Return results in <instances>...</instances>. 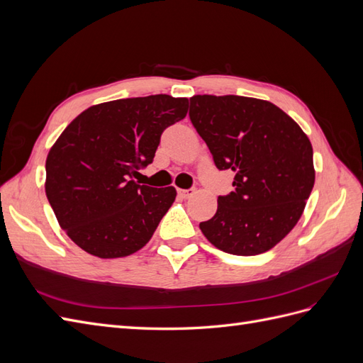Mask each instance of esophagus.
<instances>
[{
	"instance_id": "esophagus-1",
	"label": "esophagus",
	"mask_w": 363,
	"mask_h": 363,
	"mask_svg": "<svg viewBox=\"0 0 363 363\" xmlns=\"http://www.w3.org/2000/svg\"><path fill=\"white\" fill-rule=\"evenodd\" d=\"M194 194H195V189H179V195L182 199H191Z\"/></svg>"
}]
</instances>
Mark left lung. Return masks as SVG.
<instances>
[{
	"label": "left lung",
	"instance_id": "left-lung-1",
	"mask_svg": "<svg viewBox=\"0 0 363 363\" xmlns=\"http://www.w3.org/2000/svg\"><path fill=\"white\" fill-rule=\"evenodd\" d=\"M191 123L219 171L235 172V191L200 223L228 255H262L298 223L313 189V150L295 121L269 101L239 95H194Z\"/></svg>",
	"mask_w": 363,
	"mask_h": 363
}]
</instances>
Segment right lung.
Masks as SVG:
<instances>
[{
	"instance_id": "1",
	"label": "right lung",
	"mask_w": 363,
	"mask_h": 363,
	"mask_svg": "<svg viewBox=\"0 0 363 363\" xmlns=\"http://www.w3.org/2000/svg\"><path fill=\"white\" fill-rule=\"evenodd\" d=\"M188 113V98L164 94L86 108L47 157V199L60 227L101 259L133 255L151 239L175 189L135 182L155 159L163 130Z\"/></svg>"
}]
</instances>
